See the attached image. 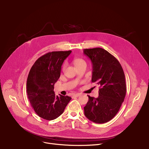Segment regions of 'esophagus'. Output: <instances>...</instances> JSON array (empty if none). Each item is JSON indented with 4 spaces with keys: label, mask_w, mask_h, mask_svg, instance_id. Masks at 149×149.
<instances>
[{
    "label": "esophagus",
    "mask_w": 149,
    "mask_h": 149,
    "mask_svg": "<svg viewBox=\"0 0 149 149\" xmlns=\"http://www.w3.org/2000/svg\"><path fill=\"white\" fill-rule=\"evenodd\" d=\"M80 95V93H75V94H74L73 95H72V97H79Z\"/></svg>",
    "instance_id": "1"
}]
</instances>
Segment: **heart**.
<instances>
[{
  "mask_svg": "<svg viewBox=\"0 0 149 149\" xmlns=\"http://www.w3.org/2000/svg\"><path fill=\"white\" fill-rule=\"evenodd\" d=\"M73 63L74 65L75 66V67H79L82 65H84V64H86V61H84V60H83V58H80V57H75L74 58L73 60ZM65 65L64 64L63 66V68H65Z\"/></svg>",
  "mask_w": 149,
  "mask_h": 149,
  "instance_id": "1",
  "label": "heart"
}]
</instances>
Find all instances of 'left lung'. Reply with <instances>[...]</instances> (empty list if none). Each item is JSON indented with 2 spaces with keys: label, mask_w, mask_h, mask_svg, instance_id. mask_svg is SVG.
<instances>
[{
  "label": "left lung",
  "mask_w": 149,
  "mask_h": 149,
  "mask_svg": "<svg viewBox=\"0 0 149 149\" xmlns=\"http://www.w3.org/2000/svg\"><path fill=\"white\" fill-rule=\"evenodd\" d=\"M83 51L92 63V82L100 86L98 98L88 95L84 115L95 123H105L118 113L126 97L124 73L118 60L106 50L95 48Z\"/></svg>",
  "instance_id": "8db88e82"
}]
</instances>
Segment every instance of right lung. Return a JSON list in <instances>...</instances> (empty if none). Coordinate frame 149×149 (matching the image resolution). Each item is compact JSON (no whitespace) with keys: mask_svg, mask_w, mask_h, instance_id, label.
I'll return each instance as SVG.
<instances>
[{"mask_svg":"<svg viewBox=\"0 0 149 149\" xmlns=\"http://www.w3.org/2000/svg\"><path fill=\"white\" fill-rule=\"evenodd\" d=\"M71 52L46 53L36 61L29 70L26 82L27 95L36 113L45 120L58 118L71 100L68 96H56L54 91L63 63Z\"/></svg>","mask_w":149,"mask_h":149,"instance_id":"add662e5","label":"right lung"}]
</instances>
